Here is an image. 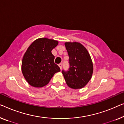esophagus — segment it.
<instances>
[{
    "label": "esophagus",
    "instance_id": "1",
    "mask_svg": "<svg viewBox=\"0 0 124 124\" xmlns=\"http://www.w3.org/2000/svg\"><path fill=\"white\" fill-rule=\"evenodd\" d=\"M58 66H59V67H60V69L61 70V69H62V63L59 64H58Z\"/></svg>",
    "mask_w": 124,
    "mask_h": 124
}]
</instances>
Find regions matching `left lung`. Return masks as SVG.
<instances>
[{
  "label": "left lung",
  "instance_id": "left-lung-1",
  "mask_svg": "<svg viewBox=\"0 0 124 124\" xmlns=\"http://www.w3.org/2000/svg\"><path fill=\"white\" fill-rule=\"evenodd\" d=\"M69 56L70 67L68 71H62L64 80L69 87L80 89L91 80L93 67L92 59L87 49L77 42L64 43Z\"/></svg>",
  "mask_w": 124,
  "mask_h": 124
}]
</instances>
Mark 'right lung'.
Here are the masks:
<instances>
[{
  "mask_svg": "<svg viewBox=\"0 0 124 124\" xmlns=\"http://www.w3.org/2000/svg\"><path fill=\"white\" fill-rule=\"evenodd\" d=\"M57 40L47 38L37 39L29 46L23 57L22 72L25 80L34 87L47 85L60 68L54 63L52 49Z\"/></svg>",
  "mask_w": 124,
  "mask_h": 124,
  "instance_id": "1",
  "label": "right lung"
}]
</instances>
